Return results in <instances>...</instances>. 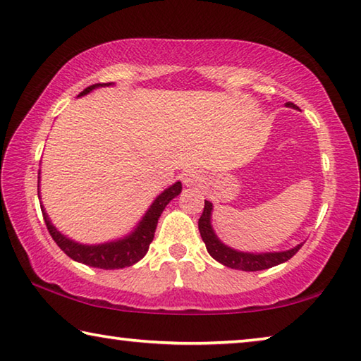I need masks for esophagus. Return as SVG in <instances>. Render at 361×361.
I'll use <instances>...</instances> for the list:
<instances>
[{
    "mask_svg": "<svg viewBox=\"0 0 361 361\" xmlns=\"http://www.w3.org/2000/svg\"><path fill=\"white\" fill-rule=\"evenodd\" d=\"M202 180V175H200L197 170H192V169H189V170H186L185 173L181 175V181H183V185L185 186H188V188H191V186H194V185H197V183Z\"/></svg>",
    "mask_w": 361,
    "mask_h": 361,
    "instance_id": "esophagus-1",
    "label": "esophagus"
}]
</instances>
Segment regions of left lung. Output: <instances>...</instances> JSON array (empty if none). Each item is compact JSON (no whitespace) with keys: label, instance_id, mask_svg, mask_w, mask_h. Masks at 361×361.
<instances>
[{"label":"left lung","instance_id":"obj_1","mask_svg":"<svg viewBox=\"0 0 361 361\" xmlns=\"http://www.w3.org/2000/svg\"><path fill=\"white\" fill-rule=\"evenodd\" d=\"M285 106L296 108L291 102L286 103ZM212 213H213V204L210 200H205L204 213L199 218V232L200 237L207 247V252L210 253L213 259L221 262L223 266H228L231 269H239V271L255 272L262 271V269H269L274 266L282 264V262L288 261L291 256L298 253V250L302 247V243L293 247L290 250H283V252H266V253H252V252H240L229 245L216 235L215 229L212 226Z\"/></svg>","mask_w":361,"mask_h":361}]
</instances>
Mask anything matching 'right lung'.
Returning a JSON list of instances; mask_svg holds the SVG:
<instances>
[{
    "mask_svg": "<svg viewBox=\"0 0 361 361\" xmlns=\"http://www.w3.org/2000/svg\"><path fill=\"white\" fill-rule=\"evenodd\" d=\"M109 85H114V82L108 84H94L90 87L84 89L78 97H84L92 92V90L99 87H109ZM41 170L38 172V197L41 199ZM181 192V181H175L173 185L164 189V191L157 195V197L152 200L149 209L146 210L143 218L137 223L135 228H133L129 234L124 237H119V239L108 240L103 243H81L70 239L65 234H62L56 226L52 224L51 218L46 213L44 205L39 200L41 204V212L42 216H44V223L47 226L49 234L52 235V239L56 240L57 245L62 248V252L70 256L71 259L78 262H82L85 266L90 267H99V269H122L133 266L138 262L143 256L148 253L149 243L154 239V232L157 226V219L161 216V213L166 209L170 200L175 199L176 195Z\"/></svg>",
    "mask_w": 361,
    "mask_h": 361,
    "instance_id": "add662e5",
    "label": "right lung"
}]
</instances>
